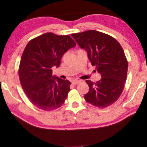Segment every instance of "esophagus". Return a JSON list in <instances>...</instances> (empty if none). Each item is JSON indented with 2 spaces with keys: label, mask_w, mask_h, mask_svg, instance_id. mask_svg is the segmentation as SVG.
<instances>
[{
  "label": "esophagus",
  "mask_w": 147,
  "mask_h": 147,
  "mask_svg": "<svg viewBox=\"0 0 147 147\" xmlns=\"http://www.w3.org/2000/svg\"><path fill=\"white\" fill-rule=\"evenodd\" d=\"M79 82H80V81H78V80H74L72 82V84H73V85H77V84H78Z\"/></svg>",
  "instance_id": "esophagus-1"
}]
</instances>
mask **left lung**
Instances as JSON below:
<instances>
[{
    "label": "left lung",
    "instance_id": "8db88e82",
    "mask_svg": "<svg viewBox=\"0 0 147 147\" xmlns=\"http://www.w3.org/2000/svg\"><path fill=\"white\" fill-rule=\"evenodd\" d=\"M71 36L87 51L92 65L101 74L99 81H86L89 88L84 95L86 101L100 108L111 105L121 94L127 77L128 61L120 43L111 36L93 30Z\"/></svg>",
    "mask_w": 147,
    "mask_h": 147
}]
</instances>
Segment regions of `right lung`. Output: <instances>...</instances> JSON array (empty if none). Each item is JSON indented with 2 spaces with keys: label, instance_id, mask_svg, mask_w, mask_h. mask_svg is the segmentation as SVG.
Listing matches in <instances>:
<instances>
[{
  "label": "right lung",
  "instance_id": "1",
  "mask_svg": "<svg viewBox=\"0 0 147 147\" xmlns=\"http://www.w3.org/2000/svg\"><path fill=\"white\" fill-rule=\"evenodd\" d=\"M75 46L71 36L51 32L32 39L26 45L20 61L19 76L24 93L37 108L51 111L64 103L71 82L53 76L52 68L58 67L63 54Z\"/></svg>",
  "mask_w": 147,
  "mask_h": 147
}]
</instances>
